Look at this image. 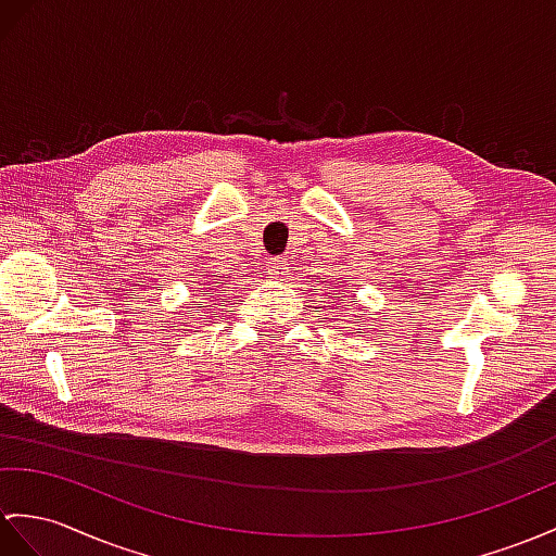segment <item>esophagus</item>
Here are the masks:
<instances>
[{
  "label": "esophagus",
  "instance_id": "1",
  "mask_svg": "<svg viewBox=\"0 0 556 556\" xmlns=\"http://www.w3.org/2000/svg\"><path fill=\"white\" fill-rule=\"evenodd\" d=\"M265 267H267V273L273 279H283L289 275V263L283 261V257H269Z\"/></svg>",
  "mask_w": 556,
  "mask_h": 556
}]
</instances>
